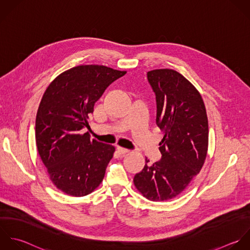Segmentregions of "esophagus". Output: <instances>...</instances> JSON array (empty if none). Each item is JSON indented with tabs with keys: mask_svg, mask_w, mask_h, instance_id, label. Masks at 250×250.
I'll use <instances>...</instances> for the list:
<instances>
[{
	"mask_svg": "<svg viewBox=\"0 0 250 250\" xmlns=\"http://www.w3.org/2000/svg\"><path fill=\"white\" fill-rule=\"evenodd\" d=\"M117 152L120 154V155H125L129 152V150L127 149H125V148H122V147H118L117 148Z\"/></svg>",
	"mask_w": 250,
	"mask_h": 250,
	"instance_id": "esophagus-1",
	"label": "esophagus"
}]
</instances>
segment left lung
<instances>
[{"instance_id": "left-lung-1", "label": "left lung", "mask_w": 250, "mask_h": 250, "mask_svg": "<svg viewBox=\"0 0 250 250\" xmlns=\"http://www.w3.org/2000/svg\"><path fill=\"white\" fill-rule=\"evenodd\" d=\"M156 95V124L164 131L160 142L162 159L153 165L146 158L135 174L136 189L153 202L167 201L182 193L199 174L208 147V121L197 88L172 69L147 73Z\"/></svg>"}]
</instances>
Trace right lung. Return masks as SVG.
Segmentation results:
<instances>
[{
  "label": "right lung",
  "instance_id": "right-lung-1",
  "mask_svg": "<svg viewBox=\"0 0 250 250\" xmlns=\"http://www.w3.org/2000/svg\"><path fill=\"white\" fill-rule=\"evenodd\" d=\"M126 71L80 65L56 77L44 91L36 117V144L54 186L73 197L102 182L115 147L90 139L87 119L105 89Z\"/></svg>",
  "mask_w": 250,
  "mask_h": 250
}]
</instances>
